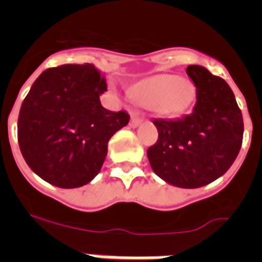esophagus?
<instances>
[{
  "label": "esophagus",
  "instance_id": "1",
  "mask_svg": "<svg viewBox=\"0 0 262 262\" xmlns=\"http://www.w3.org/2000/svg\"><path fill=\"white\" fill-rule=\"evenodd\" d=\"M143 122V117L138 114V113H134L133 117H131V120H129V126L131 127H138L139 124Z\"/></svg>",
  "mask_w": 262,
  "mask_h": 262
}]
</instances>
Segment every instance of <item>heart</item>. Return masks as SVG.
Listing matches in <instances>:
<instances>
[{
    "label": "heart",
    "mask_w": 262,
    "mask_h": 262,
    "mask_svg": "<svg viewBox=\"0 0 262 262\" xmlns=\"http://www.w3.org/2000/svg\"><path fill=\"white\" fill-rule=\"evenodd\" d=\"M134 93L143 105L159 114L174 115L186 107L193 88L184 78L173 75H157L139 82Z\"/></svg>",
    "instance_id": "heart-1"
}]
</instances>
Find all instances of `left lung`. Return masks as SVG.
I'll return each mask as SVG.
<instances>
[{
	"label": "left lung",
	"mask_w": 262,
	"mask_h": 262,
	"mask_svg": "<svg viewBox=\"0 0 262 262\" xmlns=\"http://www.w3.org/2000/svg\"><path fill=\"white\" fill-rule=\"evenodd\" d=\"M186 73L196 88L195 105L190 114L178 119L154 120L159 138L147 156L164 181L195 189L230 169L242 148L244 123L223 78L201 66H189Z\"/></svg>",
	"instance_id": "left-lung-1"
}]
</instances>
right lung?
I'll return each mask as SVG.
<instances>
[{"instance_id": "right-lung-1", "label": "right lung", "mask_w": 262, "mask_h": 262, "mask_svg": "<svg viewBox=\"0 0 262 262\" xmlns=\"http://www.w3.org/2000/svg\"><path fill=\"white\" fill-rule=\"evenodd\" d=\"M106 90L93 64H64L36 78L18 117V143L32 172L62 189L98 174L108 140L129 122L127 111L101 105Z\"/></svg>"}]
</instances>
